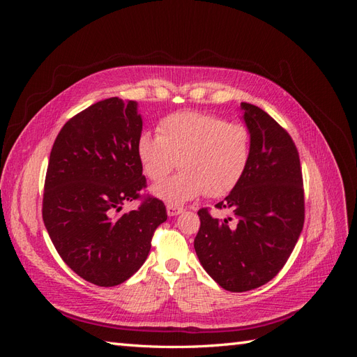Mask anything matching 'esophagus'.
<instances>
[{
	"label": "esophagus",
	"mask_w": 357,
	"mask_h": 357,
	"mask_svg": "<svg viewBox=\"0 0 357 357\" xmlns=\"http://www.w3.org/2000/svg\"><path fill=\"white\" fill-rule=\"evenodd\" d=\"M167 213L169 218H172V215H177V214L183 213V208L177 207V205H167Z\"/></svg>",
	"instance_id": "1"
}]
</instances>
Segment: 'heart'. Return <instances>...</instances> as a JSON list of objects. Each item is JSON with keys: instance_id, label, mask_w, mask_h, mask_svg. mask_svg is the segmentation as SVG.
<instances>
[{"instance_id": "heart-1", "label": "heart", "mask_w": 357, "mask_h": 357, "mask_svg": "<svg viewBox=\"0 0 357 357\" xmlns=\"http://www.w3.org/2000/svg\"><path fill=\"white\" fill-rule=\"evenodd\" d=\"M158 134L142 132L137 156L152 181L164 180L174 167L181 171L153 188L171 205L185 204L205 192L211 198L229 193L244 177L252 156V134L243 123L199 112L162 119Z\"/></svg>"}]
</instances>
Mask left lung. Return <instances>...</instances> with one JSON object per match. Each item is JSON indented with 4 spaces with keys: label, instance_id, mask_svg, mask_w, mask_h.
I'll return each mask as SVG.
<instances>
[{
    "label": "left lung",
    "instance_id": "1",
    "mask_svg": "<svg viewBox=\"0 0 357 357\" xmlns=\"http://www.w3.org/2000/svg\"><path fill=\"white\" fill-rule=\"evenodd\" d=\"M252 134L250 164L241 181L215 207L232 218L198 211L195 252L215 283L247 291L273 280L294 252L305 218L304 183L296 146L284 128L259 107L241 102Z\"/></svg>",
    "mask_w": 357,
    "mask_h": 357
}]
</instances>
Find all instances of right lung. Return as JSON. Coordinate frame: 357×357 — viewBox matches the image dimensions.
I'll return each instance as SVG.
<instances>
[{
  "label": "right lung",
  "mask_w": 357,
  "mask_h": 357,
  "mask_svg": "<svg viewBox=\"0 0 357 357\" xmlns=\"http://www.w3.org/2000/svg\"><path fill=\"white\" fill-rule=\"evenodd\" d=\"M135 101L117 96L71 117L53 143L43 195V220L73 271L101 287L117 286L144 264L165 205L147 197L117 215L146 188L137 156L143 131Z\"/></svg>",
  "instance_id": "add662e5"
}]
</instances>
